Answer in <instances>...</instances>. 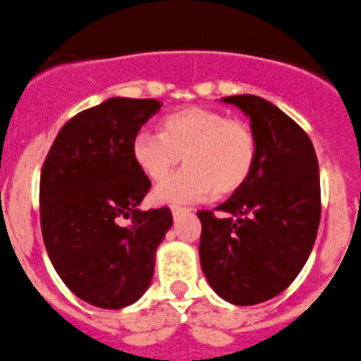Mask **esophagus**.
<instances>
[{"mask_svg":"<svg viewBox=\"0 0 361 361\" xmlns=\"http://www.w3.org/2000/svg\"><path fill=\"white\" fill-rule=\"evenodd\" d=\"M171 212H173V216H174V217H178V216H181V214L190 212V210L185 209V207H173V209H171Z\"/></svg>","mask_w":361,"mask_h":361,"instance_id":"34e87169","label":"esophagus"}]
</instances>
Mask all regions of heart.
<instances>
[{"label": "heart", "mask_w": 361, "mask_h": 361, "mask_svg": "<svg viewBox=\"0 0 361 361\" xmlns=\"http://www.w3.org/2000/svg\"><path fill=\"white\" fill-rule=\"evenodd\" d=\"M135 164L161 181L183 156L188 167L158 185L152 200L187 203L241 190L257 164L259 142L252 126L212 108L180 109L161 120V135L142 131L131 145Z\"/></svg>", "instance_id": "1"}]
</instances>
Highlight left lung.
I'll return each instance as SVG.
<instances>
[{
    "label": "left lung",
    "mask_w": 361,
    "mask_h": 361,
    "mask_svg": "<svg viewBox=\"0 0 361 361\" xmlns=\"http://www.w3.org/2000/svg\"><path fill=\"white\" fill-rule=\"evenodd\" d=\"M250 118L257 164L216 217L200 210V261L212 290L235 306L277 297L306 264L320 223V174L310 136L255 95L221 99Z\"/></svg>",
    "instance_id": "left-lung-1"
}]
</instances>
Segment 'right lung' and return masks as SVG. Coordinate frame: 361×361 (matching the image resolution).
Instances as JSON below:
<instances>
[{"label":"right lung","instance_id":"right-lung-1","mask_svg":"<svg viewBox=\"0 0 361 361\" xmlns=\"http://www.w3.org/2000/svg\"><path fill=\"white\" fill-rule=\"evenodd\" d=\"M160 108L154 99L113 97L80 111L63 126L41 171L48 257L80 300L102 310H122L145 293L173 225L167 207L138 209L151 181L131 152Z\"/></svg>","mask_w":361,"mask_h":361}]
</instances>
